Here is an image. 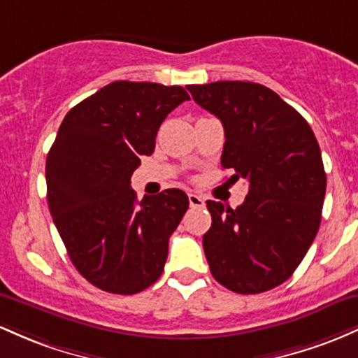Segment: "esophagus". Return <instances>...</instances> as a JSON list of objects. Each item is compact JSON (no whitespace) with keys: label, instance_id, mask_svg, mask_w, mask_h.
I'll list each match as a JSON object with an SVG mask.
<instances>
[{"label":"esophagus","instance_id":"esophagus-1","mask_svg":"<svg viewBox=\"0 0 358 358\" xmlns=\"http://www.w3.org/2000/svg\"><path fill=\"white\" fill-rule=\"evenodd\" d=\"M187 198H189L191 208H203L204 206V199L201 198V196L194 194V192H189V194H187Z\"/></svg>","mask_w":358,"mask_h":358}]
</instances>
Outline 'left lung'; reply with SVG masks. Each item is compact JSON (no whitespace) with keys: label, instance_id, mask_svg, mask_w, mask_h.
<instances>
[{"label":"left lung","instance_id":"obj_1","mask_svg":"<svg viewBox=\"0 0 358 358\" xmlns=\"http://www.w3.org/2000/svg\"><path fill=\"white\" fill-rule=\"evenodd\" d=\"M192 99L224 128L223 169L248 194L236 210L206 201L211 228L203 248L213 277L238 294L286 282L311 247L321 223L327 174L306 120L257 83L191 84Z\"/></svg>","mask_w":358,"mask_h":358}]
</instances>
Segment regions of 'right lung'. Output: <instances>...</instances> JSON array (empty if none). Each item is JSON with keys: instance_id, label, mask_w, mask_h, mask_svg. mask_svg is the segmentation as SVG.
Here are the masks:
<instances>
[{"instance_id": "right-lung-1", "label": "right lung", "mask_w": 358, "mask_h": 358, "mask_svg": "<svg viewBox=\"0 0 358 358\" xmlns=\"http://www.w3.org/2000/svg\"><path fill=\"white\" fill-rule=\"evenodd\" d=\"M187 99L180 86L115 81L64 118L47 155V201L72 264L92 286L136 294L162 275L189 199L166 189L136 201L130 179L166 116Z\"/></svg>"}]
</instances>
